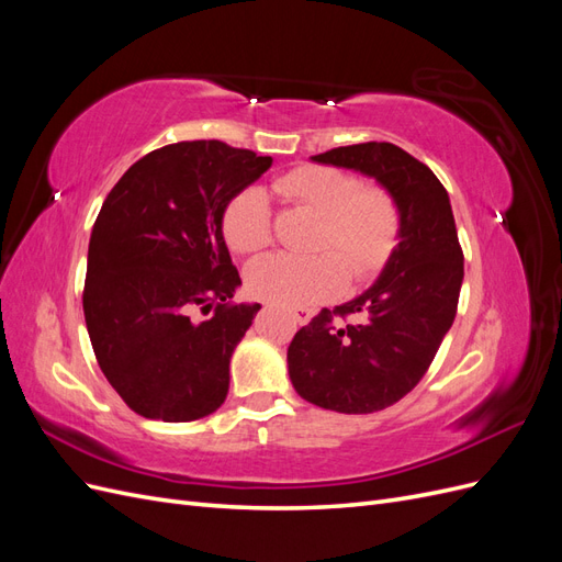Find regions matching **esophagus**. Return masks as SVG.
Here are the masks:
<instances>
[{"label": "esophagus", "instance_id": "obj_1", "mask_svg": "<svg viewBox=\"0 0 562 562\" xmlns=\"http://www.w3.org/2000/svg\"><path fill=\"white\" fill-rule=\"evenodd\" d=\"M293 318H295V323H300V326H307L312 318V312L310 310H293Z\"/></svg>", "mask_w": 562, "mask_h": 562}]
</instances>
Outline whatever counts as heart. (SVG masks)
<instances>
[{"label": "heart", "instance_id": "1", "mask_svg": "<svg viewBox=\"0 0 562 562\" xmlns=\"http://www.w3.org/2000/svg\"><path fill=\"white\" fill-rule=\"evenodd\" d=\"M274 192L323 217L316 255L271 252L246 269L248 291L279 307H304L342 291L347 270L353 281L375 277L398 246L401 213L394 196L333 166H300L274 182ZM232 250L258 252L271 244L269 201L260 187H246L223 215Z\"/></svg>", "mask_w": 562, "mask_h": 562}]
</instances>
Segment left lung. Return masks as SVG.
<instances>
[{
  "label": "left lung",
  "mask_w": 562,
  "mask_h": 562,
  "mask_svg": "<svg viewBox=\"0 0 562 562\" xmlns=\"http://www.w3.org/2000/svg\"><path fill=\"white\" fill-rule=\"evenodd\" d=\"M312 161L375 178L396 201L401 234L366 293L295 333L288 375L304 401L326 411L378 413L417 386L454 321L464 255L450 196L427 164L391 143L335 147ZM347 315L355 321L342 324Z\"/></svg>",
  "instance_id": "left-lung-1"
}]
</instances>
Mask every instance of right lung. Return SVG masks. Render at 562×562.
Listing matches in <instances>:
<instances>
[{
  "instance_id": "obj_1",
  "label": "right lung",
  "mask_w": 562,
  "mask_h": 562,
  "mask_svg": "<svg viewBox=\"0 0 562 562\" xmlns=\"http://www.w3.org/2000/svg\"><path fill=\"white\" fill-rule=\"evenodd\" d=\"M269 166L220 140L176 143L135 161L108 194L83 316L100 370L133 413L192 422L225 403L229 359L260 304L232 302L241 279L223 215ZM194 308L214 316L192 322Z\"/></svg>"
}]
</instances>
